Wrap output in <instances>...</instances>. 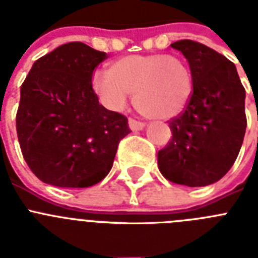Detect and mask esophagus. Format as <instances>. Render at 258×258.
I'll list each match as a JSON object with an SVG mask.
<instances>
[{
  "label": "esophagus",
  "instance_id": "34e87169",
  "mask_svg": "<svg viewBox=\"0 0 258 258\" xmlns=\"http://www.w3.org/2000/svg\"><path fill=\"white\" fill-rule=\"evenodd\" d=\"M129 127H131V131L133 132L143 131V129H145V124L141 121H137L134 118H129Z\"/></svg>",
  "mask_w": 258,
  "mask_h": 258
}]
</instances>
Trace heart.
Wrapping results in <instances>:
<instances>
[{"instance_id": "heart-1", "label": "heart", "mask_w": 258, "mask_h": 258, "mask_svg": "<svg viewBox=\"0 0 258 258\" xmlns=\"http://www.w3.org/2000/svg\"><path fill=\"white\" fill-rule=\"evenodd\" d=\"M102 103L121 111L133 95L137 111L154 120H169L183 112L194 92L192 72L186 60L172 54H133L118 58L108 72L93 77Z\"/></svg>"}]
</instances>
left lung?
I'll use <instances>...</instances> for the list:
<instances>
[{"label": "left lung", "mask_w": 258, "mask_h": 258, "mask_svg": "<svg viewBox=\"0 0 258 258\" xmlns=\"http://www.w3.org/2000/svg\"><path fill=\"white\" fill-rule=\"evenodd\" d=\"M170 46L188 61L194 92L186 109L169 122L173 137L157 152V165L170 182L208 186L229 172L240 151L245 90L235 64L216 50L191 40Z\"/></svg>", "instance_id": "1"}]
</instances>
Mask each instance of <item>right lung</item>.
Returning a JSON list of instances; mask_svg holds the SVG:
<instances>
[{
    "mask_svg": "<svg viewBox=\"0 0 258 258\" xmlns=\"http://www.w3.org/2000/svg\"><path fill=\"white\" fill-rule=\"evenodd\" d=\"M107 54L68 42L36 60L20 88L17 133L38 179L56 187H89L113 165L127 118L99 104L93 71Z\"/></svg>",
    "mask_w": 258,
    "mask_h": 258,
    "instance_id": "right-lung-1",
    "label": "right lung"
}]
</instances>
